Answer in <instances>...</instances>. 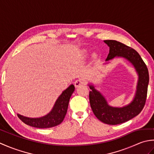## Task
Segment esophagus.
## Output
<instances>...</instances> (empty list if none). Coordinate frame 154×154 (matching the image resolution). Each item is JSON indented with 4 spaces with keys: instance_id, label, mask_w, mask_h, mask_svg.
Returning a JSON list of instances; mask_svg holds the SVG:
<instances>
[{
    "instance_id": "esophagus-1",
    "label": "esophagus",
    "mask_w": 154,
    "mask_h": 154,
    "mask_svg": "<svg viewBox=\"0 0 154 154\" xmlns=\"http://www.w3.org/2000/svg\"><path fill=\"white\" fill-rule=\"evenodd\" d=\"M85 81L82 79H77L75 81V87H79V86L82 85H85Z\"/></svg>"
}]
</instances>
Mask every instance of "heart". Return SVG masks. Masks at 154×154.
Masks as SVG:
<instances>
[{
    "label": "heart",
    "mask_w": 154,
    "mask_h": 154,
    "mask_svg": "<svg viewBox=\"0 0 154 154\" xmlns=\"http://www.w3.org/2000/svg\"><path fill=\"white\" fill-rule=\"evenodd\" d=\"M85 54H87V52L86 51V52H85Z\"/></svg>",
    "instance_id": "b5f03b06"
}]
</instances>
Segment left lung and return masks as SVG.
<instances>
[{"mask_svg":"<svg viewBox=\"0 0 154 154\" xmlns=\"http://www.w3.org/2000/svg\"><path fill=\"white\" fill-rule=\"evenodd\" d=\"M109 47L106 59L109 63L114 57H122L131 63L138 76L136 91L133 100L122 107L110 106L106 99L93 84L90 89L89 101L93 112L98 119L107 124L116 125L126 122L138 115L145 105L149 83V73L146 65L135 50L116 40H104Z\"/></svg>","mask_w":154,"mask_h":154,"instance_id":"8db88e82","label":"left lung"}]
</instances>
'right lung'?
Instances as JSON below:
<instances>
[{"label":"right lung","mask_w":154,"mask_h":154,"mask_svg":"<svg viewBox=\"0 0 154 154\" xmlns=\"http://www.w3.org/2000/svg\"><path fill=\"white\" fill-rule=\"evenodd\" d=\"M75 91L73 84L64 90L55 101L52 109L46 115L39 118H30L17 114V116L23 122L27 125L39 128H48L61 124L67 113L69 101Z\"/></svg>","instance_id":"1"}]
</instances>
